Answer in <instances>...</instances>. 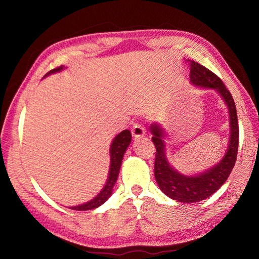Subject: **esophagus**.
<instances>
[{"label":"esophagus","instance_id":"1","mask_svg":"<svg viewBox=\"0 0 259 259\" xmlns=\"http://www.w3.org/2000/svg\"><path fill=\"white\" fill-rule=\"evenodd\" d=\"M131 134H133L135 138L143 137L145 135V126L143 125V123H140V122H136L133 125V129H131Z\"/></svg>","mask_w":259,"mask_h":259}]
</instances>
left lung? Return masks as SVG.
<instances>
[{
  "instance_id": "8db88e82",
  "label": "left lung",
  "mask_w": 259,
  "mask_h": 259,
  "mask_svg": "<svg viewBox=\"0 0 259 259\" xmlns=\"http://www.w3.org/2000/svg\"><path fill=\"white\" fill-rule=\"evenodd\" d=\"M190 66V78L193 84L216 89L224 98L230 112L231 137L229 151L217 165L209 169L204 174L198 175V176H184V175L174 170L166 160L164 153L165 146L163 142V131L157 124L151 125V133L153 134L152 140L156 148L154 176L157 185L169 198L185 203L199 202V201L209 198L226 182L232 169L234 168L239 147L238 115H236L235 103L229 89L225 87L221 78L207 67L193 60H191Z\"/></svg>"
}]
</instances>
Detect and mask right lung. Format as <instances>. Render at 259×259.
Returning <instances> with one entry per match:
<instances>
[{
    "instance_id": "obj_1",
    "label": "right lung",
    "mask_w": 259,
    "mask_h": 259,
    "mask_svg": "<svg viewBox=\"0 0 259 259\" xmlns=\"http://www.w3.org/2000/svg\"><path fill=\"white\" fill-rule=\"evenodd\" d=\"M60 69H63V66L60 67H56L48 74L58 72ZM47 74V75H48ZM131 142V133L129 130H123L122 133L114 138L112 146H111V169H109V174H108V179L105 187L103 188V191L99 193V194L96 196L95 199H93L89 202H87L84 204L81 205H76V207H71L73 210H91L99 207L102 205L105 201H106L109 196L112 194V190L114 185H115L117 176H119V171L121 168V163H122V159H123L124 152L126 150V147L129 146V144Z\"/></svg>"
}]
</instances>
